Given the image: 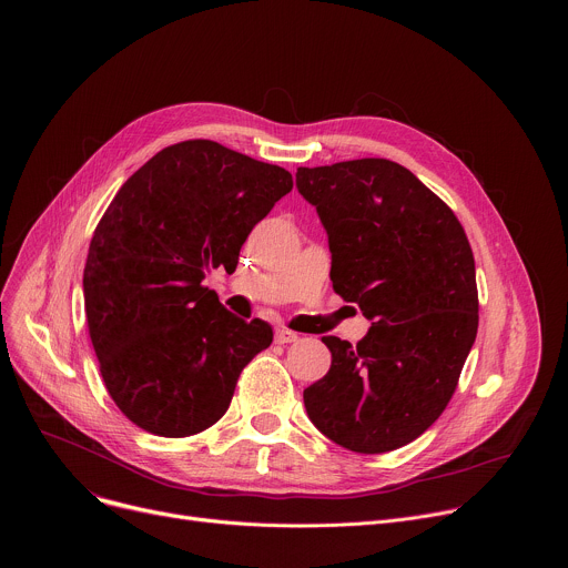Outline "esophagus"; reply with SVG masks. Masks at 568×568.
I'll use <instances>...</instances> for the list:
<instances>
[{"mask_svg":"<svg viewBox=\"0 0 568 568\" xmlns=\"http://www.w3.org/2000/svg\"><path fill=\"white\" fill-rule=\"evenodd\" d=\"M276 342L278 344H294V342H298V335L296 333H292V331H287V328H278L276 331Z\"/></svg>","mask_w":568,"mask_h":568,"instance_id":"esophagus-1","label":"esophagus"}]
</instances>
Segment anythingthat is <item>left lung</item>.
I'll return each mask as SVG.
<instances>
[{
	"label": "left lung",
	"mask_w": 568,
	"mask_h": 568,
	"mask_svg": "<svg viewBox=\"0 0 568 568\" xmlns=\"http://www.w3.org/2000/svg\"><path fill=\"white\" fill-rule=\"evenodd\" d=\"M296 189L328 233L335 292L371 321L357 346L323 337L333 364L303 390L307 418L351 452L397 449L438 420L476 339L467 235L440 197L388 159L298 169Z\"/></svg>",
	"instance_id": "8db88e82"
}]
</instances>
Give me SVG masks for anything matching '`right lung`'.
<instances>
[{
	"label": "right lung",
	"instance_id": "add662e5",
	"mask_svg": "<svg viewBox=\"0 0 568 568\" xmlns=\"http://www.w3.org/2000/svg\"><path fill=\"white\" fill-rule=\"evenodd\" d=\"M292 175L215 141L156 152L121 186L90 242V337L116 407L141 429L184 438L229 409L240 371L274 339L231 314L204 278L237 265Z\"/></svg>",
	"mask_w": 568,
	"mask_h": 568
}]
</instances>
